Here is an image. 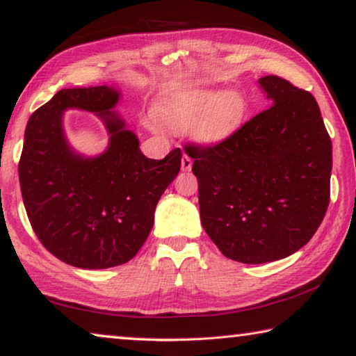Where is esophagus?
<instances>
[{
	"label": "esophagus",
	"mask_w": 356,
	"mask_h": 356,
	"mask_svg": "<svg viewBox=\"0 0 356 356\" xmlns=\"http://www.w3.org/2000/svg\"><path fill=\"white\" fill-rule=\"evenodd\" d=\"M191 165L193 161L188 155H184L182 156V171H190L191 170Z\"/></svg>",
	"instance_id": "esophagus-1"
}]
</instances>
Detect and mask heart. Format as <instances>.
Segmentation results:
<instances>
[{
	"mask_svg": "<svg viewBox=\"0 0 356 356\" xmlns=\"http://www.w3.org/2000/svg\"><path fill=\"white\" fill-rule=\"evenodd\" d=\"M248 113V100L238 91H188L161 100L155 119L171 131L191 129L201 143L215 146L231 140Z\"/></svg>",
	"mask_w": 356,
	"mask_h": 356,
	"instance_id": "b5f03b06",
	"label": "heart"
}]
</instances>
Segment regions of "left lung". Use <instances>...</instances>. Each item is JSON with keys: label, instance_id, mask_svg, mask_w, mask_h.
Masks as SVG:
<instances>
[{"label": "left lung", "instance_id": "left-lung-1", "mask_svg": "<svg viewBox=\"0 0 356 356\" xmlns=\"http://www.w3.org/2000/svg\"><path fill=\"white\" fill-rule=\"evenodd\" d=\"M273 105L215 146L186 144L204 231L232 261L265 264L309 242L330 202L331 140L316 99L276 75Z\"/></svg>", "mask_w": 356, "mask_h": 356}]
</instances>
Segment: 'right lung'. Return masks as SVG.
Returning <instances> with one entry per match:
<instances>
[{
  "mask_svg": "<svg viewBox=\"0 0 356 356\" xmlns=\"http://www.w3.org/2000/svg\"><path fill=\"white\" fill-rule=\"evenodd\" d=\"M114 88L61 89L28 120L19 163L23 204L40 243L78 268L129 262L154 226L160 196L180 171L182 152L163 160L144 156L140 143L111 108ZM67 107L92 111L104 120L111 144L95 159L70 149L62 131Z\"/></svg>",
  "mask_w": 356,
  "mask_h": 356,
  "instance_id": "obj_1",
  "label": "right lung"
}]
</instances>
